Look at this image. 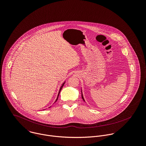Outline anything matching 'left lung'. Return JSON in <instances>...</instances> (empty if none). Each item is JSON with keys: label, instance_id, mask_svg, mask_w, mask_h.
<instances>
[{"label": "left lung", "instance_id": "8db88e82", "mask_svg": "<svg viewBox=\"0 0 146 146\" xmlns=\"http://www.w3.org/2000/svg\"><path fill=\"white\" fill-rule=\"evenodd\" d=\"M81 93H82V99L84 100V102H85V99H84V98L83 95H82V90H81Z\"/></svg>", "mask_w": 146, "mask_h": 146}]
</instances>
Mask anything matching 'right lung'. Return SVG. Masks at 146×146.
Returning a JSON list of instances; mask_svg holds the SVG:
<instances>
[{
    "label": "right lung",
    "instance_id": "add662e5",
    "mask_svg": "<svg viewBox=\"0 0 146 146\" xmlns=\"http://www.w3.org/2000/svg\"><path fill=\"white\" fill-rule=\"evenodd\" d=\"M65 82H64L62 84V85H61V86L60 87V90H59V91H58V97H57V98H56V100H55V103L58 100V96H59V94H60V91H61V89H62V88L63 87V86H64V85L65 84Z\"/></svg>",
    "mask_w": 146,
    "mask_h": 146
}]
</instances>
